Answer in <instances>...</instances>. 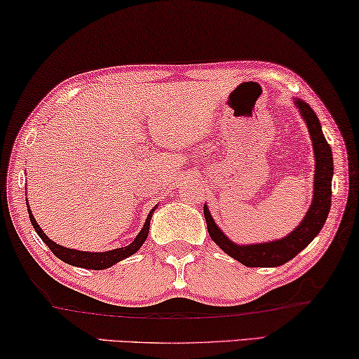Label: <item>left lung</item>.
Here are the masks:
<instances>
[{"label":"left lung","mask_w":359,"mask_h":359,"mask_svg":"<svg viewBox=\"0 0 359 359\" xmlns=\"http://www.w3.org/2000/svg\"><path fill=\"white\" fill-rule=\"evenodd\" d=\"M295 104L302 112L304 122H306L309 135L313 140L314 159H316V170H314V195L309 211L302 221V224L288 233L285 238L276 240L269 243H255V245H237L229 240L221 232V229L212 221L208 208H203L205 219L208 224L214 243L219 245L224 253L232 256L238 263L248 267H276L285 264L287 261L306 248L313 238L320 232L325 224L327 214L330 211V201H332V175H334V159L332 149H330L327 140H325L318 116L314 114L311 106L302 100H297Z\"/></svg>","instance_id":"8db88e82"}]
</instances>
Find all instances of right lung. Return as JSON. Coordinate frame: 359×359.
Here are the masks:
<instances>
[{
    "mask_svg": "<svg viewBox=\"0 0 359 359\" xmlns=\"http://www.w3.org/2000/svg\"><path fill=\"white\" fill-rule=\"evenodd\" d=\"M27 211H29V217H30V222L32 226H34L35 232L39 233V237L43 240V242L46 243V247L53 251V255L57 256L61 261L64 263L71 264V266H77V267H85V269H106V267H109L112 264L119 263V261L128 258V256H132L135 251H138V248L142 247L143 243H145V240L148 237V229H149V219H151V211L148 214V219L145 222V226L140 231V233L137 235L135 240L130 245H127L124 248H117V250H111V251H104V253H90V251H79V250H71V248H64L61 245H57L53 242L46 237L43 231L40 229L39 224H36L35 217L32 216V212L29 208H27Z\"/></svg>",
    "mask_w": 359,
    "mask_h": 359,
    "instance_id": "add662e5",
    "label": "right lung"
}]
</instances>
